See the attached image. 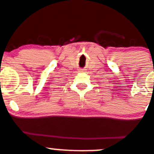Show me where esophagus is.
Wrapping results in <instances>:
<instances>
[{
	"instance_id": "obj_1",
	"label": "esophagus",
	"mask_w": 154,
	"mask_h": 154,
	"mask_svg": "<svg viewBox=\"0 0 154 154\" xmlns=\"http://www.w3.org/2000/svg\"><path fill=\"white\" fill-rule=\"evenodd\" d=\"M80 72H84V70H81V71H80Z\"/></svg>"
}]
</instances>
